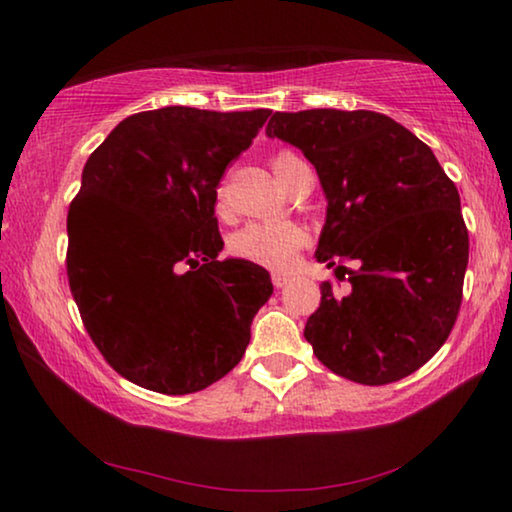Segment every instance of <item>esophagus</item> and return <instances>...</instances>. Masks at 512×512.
I'll return each instance as SVG.
<instances>
[{
	"label": "esophagus",
	"instance_id": "obj_1",
	"mask_svg": "<svg viewBox=\"0 0 512 512\" xmlns=\"http://www.w3.org/2000/svg\"><path fill=\"white\" fill-rule=\"evenodd\" d=\"M286 282H289V275H286V272H272V284H275V289H282Z\"/></svg>",
	"mask_w": 512,
	"mask_h": 512
}]
</instances>
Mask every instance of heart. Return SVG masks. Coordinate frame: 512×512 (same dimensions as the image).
I'll list each match as a JSON object with an SVG mask.
<instances>
[{"mask_svg": "<svg viewBox=\"0 0 512 512\" xmlns=\"http://www.w3.org/2000/svg\"><path fill=\"white\" fill-rule=\"evenodd\" d=\"M296 156L289 151L272 158V170L279 177L284 165ZM305 244V230L293 221H251L235 230L228 240L230 254L240 261H249L263 268L282 270L293 261L296 251Z\"/></svg>", "mask_w": 512, "mask_h": 512, "instance_id": "heart-1", "label": "heart"}]
</instances>
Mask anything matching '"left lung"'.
Masks as SVG:
<instances>
[{"mask_svg":"<svg viewBox=\"0 0 512 512\" xmlns=\"http://www.w3.org/2000/svg\"><path fill=\"white\" fill-rule=\"evenodd\" d=\"M265 132L317 170L328 207L314 256L352 284H321L305 340L328 370L368 387L415 373L443 347L464 291L468 230L454 181L422 139L377 111H275Z\"/></svg>","mask_w":512,"mask_h":512,"instance_id":"1","label":"left lung"}]
</instances>
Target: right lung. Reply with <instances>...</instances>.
<instances>
[{"label": "right lung", "instance_id": "add662e5", "mask_svg": "<svg viewBox=\"0 0 512 512\" xmlns=\"http://www.w3.org/2000/svg\"><path fill=\"white\" fill-rule=\"evenodd\" d=\"M270 109L165 107L128 116L90 153L67 214V277L83 326L118 375L193 394L244 356L272 296L268 270L226 258L216 186Z\"/></svg>", "mask_w": 512, "mask_h": 512}]
</instances>
